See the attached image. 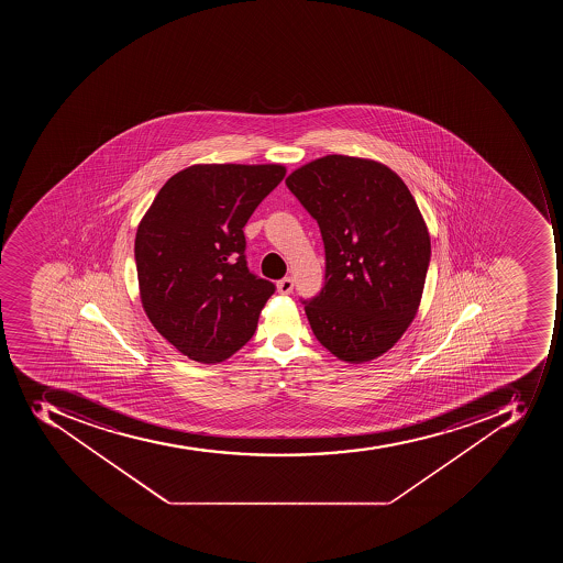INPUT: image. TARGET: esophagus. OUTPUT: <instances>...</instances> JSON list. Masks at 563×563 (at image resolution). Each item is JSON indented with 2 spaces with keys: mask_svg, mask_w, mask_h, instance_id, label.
I'll list each match as a JSON object with an SVG mask.
<instances>
[{
  "mask_svg": "<svg viewBox=\"0 0 563 563\" xmlns=\"http://www.w3.org/2000/svg\"><path fill=\"white\" fill-rule=\"evenodd\" d=\"M276 287H278V292L284 294V296H288V294L292 292L294 290V279L292 278H284L279 279L278 284H276Z\"/></svg>",
  "mask_w": 563,
  "mask_h": 563,
  "instance_id": "esophagus-1",
  "label": "esophagus"
}]
</instances>
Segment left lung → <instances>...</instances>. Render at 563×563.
I'll use <instances>...</instances> for the list:
<instances>
[{
  "label": "left lung",
  "instance_id": "8db88e82",
  "mask_svg": "<svg viewBox=\"0 0 563 563\" xmlns=\"http://www.w3.org/2000/svg\"><path fill=\"white\" fill-rule=\"evenodd\" d=\"M285 183L325 249V284L302 301L314 338L345 363L386 354L416 317L430 266L416 199L387 165L355 156H322Z\"/></svg>",
  "mask_w": 563,
  "mask_h": 563
}]
</instances>
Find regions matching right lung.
Masks as SVG:
<instances>
[{"mask_svg": "<svg viewBox=\"0 0 563 563\" xmlns=\"http://www.w3.org/2000/svg\"><path fill=\"white\" fill-rule=\"evenodd\" d=\"M284 165H191L174 174L139 223L142 308L197 363H222L253 336L275 285L250 273L243 227Z\"/></svg>", "mask_w": 563, "mask_h": 563, "instance_id": "right-lung-1", "label": "right lung"}]
</instances>
